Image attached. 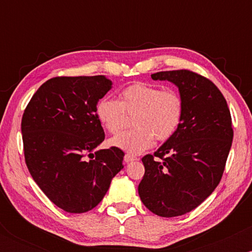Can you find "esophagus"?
Masks as SVG:
<instances>
[{
	"instance_id": "1",
	"label": "esophagus",
	"mask_w": 252,
	"mask_h": 252,
	"mask_svg": "<svg viewBox=\"0 0 252 252\" xmlns=\"http://www.w3.org/2000/svg\"><path fill=\"white\" fill-rule=\"evenodd\" d=\"M136 160H137V158L134 155H130V154L124 155V162L129 163V162H132V161H136Z\"/></svg>"
}]
</instances>
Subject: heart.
Instances as JSON below:
<instances>
[{
	"label": "heart",
	"instance_id": "b5f03b06",
	"mask_svg": "<svg viewBox=\"0 0 252 252\" xmlns=\"http://www.w3.org/2000/svg\"><path fill=\"white\" fill-rule=\"evenodd\" d=\"M184 114L181 94L173 89L135 83L121 92L120 102L103 97L96 105L99 122L110 134H118L126 123V115L135 126L110 141V144L129 154L149 149L155 140H169L178 130Z\"/></svg>",
	"mask_w": 252,
	"mask_h": 252
}]
</instances>
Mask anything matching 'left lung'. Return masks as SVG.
Wrapping results in <instances>:
<instances>
[{
	"mask_svg": "<svg viewBox=\"0 0 252 252\" xmlns=\"http://www.w3.org/2000/svg\"><path fill=\"white\" fill-rule=\"evenodd\" d=\"M179 88L184 114L175 134L154 155L142 158L138 194L160 217L182 216L198 207L220 182L233 138L227 103L207 78L189 70L152 74Z\"/></svg>",
	"mask_w": 252,
	"mask_h": 252,
	"instance_id": "obj_1",
	"label": "left lung"
}]
</instances>
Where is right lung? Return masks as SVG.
Instances as JSON below:
<instances>
[{"label":"right lung","instance_id":"1","mask_svg":"<svg viewBox=\"0 0 252 252\" xmlns=\"http://www.w3.org/2000/svg\"><path fill=\"white\" fill-rule=\"evenodd\" d=\"M111 85L104 76L52 78L25 109L26 164L46 196L66 212L96 207L123 168L120 148L94 153L105 138L96 105Z\"/></svg>","mask_w":252,"mask_h":252}]
</instances>
